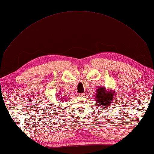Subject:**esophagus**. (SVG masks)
Masks as SVG:
<instances>
[{
	"mask_svg": "<svg viewBox=\"0 0 154 154\" xmlns=\"http://www.w3.org/2000/svg\"><path fill=\"white\" fill-rule=\"evenodd\" d=\"M85 93H80V94L79 95H79L80 97H84V96H85Z\"/></svg>",
	"mask_w": 154,
	"mask_h": 154,
	"instance_id": "obj_1",
	"label": "esophagus"
}]
</instances>
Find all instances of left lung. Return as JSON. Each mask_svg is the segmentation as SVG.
<instances>
[{"label": "left lung", "mask_w": 154, "mask_h": 154, "mask_svg": "<svg viewBox=\"0 0 154 154\" xmlns=\"http://www.w3.org/2000/svg\"><path fill=\"white\" fill-rule=\"evenodd\" d=\"M115 92L113 90H107L105 87L99 86L96 89V93L95 95V101L97 104V106L101 108H107L109 107L112 103L114 100V97Z\"/></svg>", "instance_id": "8db88e82"}]
</instances>
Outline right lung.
<instances>
[{
	"label": "right lung",
	"mask_w": 154,
	"mask_h": 154,
	"mask_svg": "<svg viewBox=\"0 0 154 154\" xmlns=\"http://www.w3.org/2000/svg\"><path fill=\"white\" fill-rule=\"evenodd\" d=\"M59 94H60V95H58V99H58V101H59V102L61 103L62 102H64V101H65L66 99L63 98V97L62 96H61V97H59L60 95H61V93H59Z\"/></svg>",
	"instance_id": "1"
}]
</instances>
